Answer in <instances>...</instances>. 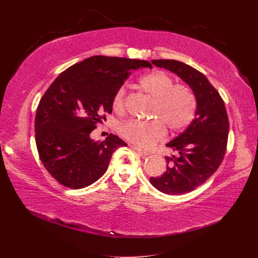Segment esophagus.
I'll return each instance as SVG.
<instances>
[{
    "instance_id": "1",
    "label": "esophagus",
    "mask_w": 258,
    "mask_h": 258,
    "mask_svg": "<svg viewBox=\"0 0 258 258\" xmlns=\"http://www.w3.org/2000/svg\"><path fill=\"white\" fill-rule=\"evenodd\" d=\"M134 151H136L137 153H139L141 156H148L150 155V153L148 152H146V151H143V150H141V148H139V147H137V146H135V145H130Z\"/></svg>"
}]
</instances>
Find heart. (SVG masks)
<instances>
[{"label":"heart","mask_w":258,"mask_h":258,"mask_svg":"<svg viewBox=\"0 0 258 258\" xmlns=\"http://www.w3.org/2000/svg\"><path fill=\"white\" fill-rule=\"evenodd\" d=\"M141 89L155 100L150 122L128 120L122 123L119 135L139 147H150L165 135L164 126L178 133L191 123L197 112L194 92L186 86L174 85L173 78L163 71H154L140 79ZM113 110L124 112V89H119L112 100Z\"/></svg>","instance_id":"b5f03b06"}]
</instances>
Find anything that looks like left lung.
<instances>
[{"label":"left lung","instance_id":"1","mask_svg":"<svg viewBox=\"0 0 258 258\" xmlns=\"http://www.w3.org/2000/svg\"><path fill=\"white\" fill-rule=\"evenodd\" d=\"M152 63L177 74L197 99L191 123L166 144L175 154L165 157L166 171L150 179L163 194H187L208 180L222 163L229 132L225 103L207 77L191 66L174 59H153Z\"/></svg>","mask_w":258,"mask_h":258}]
</instances>
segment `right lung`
<instances>
[{
  "instance_id": "add662e5",
  "label": "right lung",
  "mask_w": 258,
  "mask_h": 258,
  "mask_svg": "<svg viewBox=\"0 0 258 258\" xmlns=\"http://www.w3.org/2000/svg\"><path fill=\"white\" fill-rule=\"evenodd\" d=\"M147 60L95 55L68 68L48 88L35 115V142L44 166L61 185L79 189L101 178L113 153L127 144L110 134L91 138L103 113H112L115 93Z\"/></svg>"
}]
</instances>
